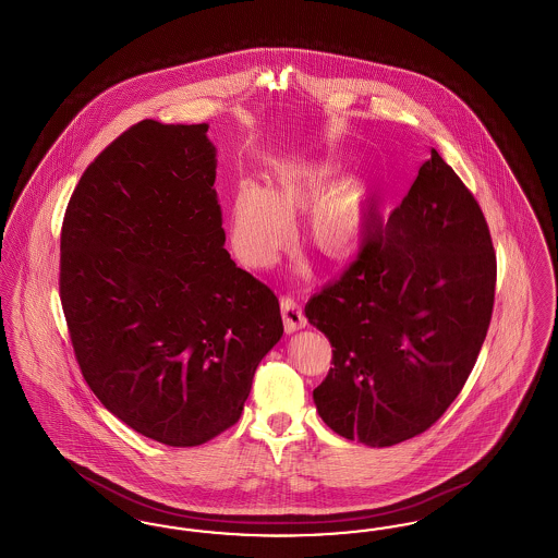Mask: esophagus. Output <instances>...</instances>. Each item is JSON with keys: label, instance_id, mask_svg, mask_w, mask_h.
Returning a JSON list of instances; mask_svg holds the SVG:
<instances>
[{"label": "esophagus", "instance_id": "34e87169", "mask_svg": "<svg viewBox=\"0 0 558 558\" xmlns=\"http://www.w3.org/2000/svg\"><path fill=\"white\" fill-rule=\"evenodd\" d=\"M280 310H282V319H284L287 332H296V330H301V328L307 326V318L303 316L301 305H299L292 296H282Z\"/></svg>", "mask_w": 558, "mask_h": 558}]
</instances>
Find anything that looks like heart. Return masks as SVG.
<instances>
[{"label": "heart", "instance_id": "1", "mask_svg": "<svg viewBox=\"0 0 558 558\" xmlns=\"http://www.w3.org/2000/svg\"><path fill=\"white\" fill-rule=\"evenodd\" d=\"M332 167L318 160H284L271 167L269 190L240 182L230 205V240L251 267L276 262L291 242L292 221L307 209L301 236L328 264L351 259L366 239L372 190L362 180L332 184Z\"/></svg>", "mask_w": 558, "mask_h": 558}]
</instances>
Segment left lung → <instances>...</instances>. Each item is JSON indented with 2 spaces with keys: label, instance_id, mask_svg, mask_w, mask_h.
I'll return each mask as SVG.
<instances>
[{
  "label": "left lung",
  "instance_id": "8db88e82",
  "mask_svg": "<svg viewBox=\"0 0 558 558\" xmlns=\"http://www.w3.org/2000/svg\"><path fill=\"white\" fill-rule=\"evenodd\" d=\"M494 289L485 217L430 150L387 226L305 305L332 345L335 366L314 389L322 421L371 448L396 446L439 421L477 362Z\"/></svg>",
  "mask_w": 558,
  "mask_h": 558
}]
</instances>
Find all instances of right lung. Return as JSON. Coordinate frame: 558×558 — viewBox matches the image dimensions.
<instances>
[{"label": "right lung", "mask_w": 558, "mask_h": 558, "mask_svg": "<svg viewBox=\"0 0 558 558\" xmlns=\"http://www.w3.org/2000/svg\"><path fill=\"white\" fill-rule=\"evenodd\" d=\"M209 125L146 119L81 175L60 301L83 378L112 416L173 448L234 425L284 332L276 294L223 248Z\"/></svg>", "instance_id": "add662e5"}]
</instances>
